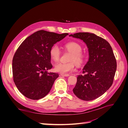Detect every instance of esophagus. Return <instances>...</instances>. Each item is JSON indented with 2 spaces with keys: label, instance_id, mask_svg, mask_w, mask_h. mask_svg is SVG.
I'll list each match as a JSON object with an SVG mask.
<instances>
[{
  "label": "esophagus",
  "instance_id": "34e87169",
  "mask_svg": "<svg viewBox=\"0 0 128 128\" xmlns=\"http://www.w3.org/2000/svg\"><path fill=\"white\" fill-rule=\"evenodd\" d=\"M60 76H69V74H62V73H60Z\"/></svg>",
  "mask_w": 128,
  "mask_h": 128
}]
</instances>
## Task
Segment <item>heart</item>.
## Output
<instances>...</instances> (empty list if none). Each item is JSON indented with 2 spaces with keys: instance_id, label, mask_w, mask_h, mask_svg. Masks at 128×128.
<instances>
[{
  "instance_id": "heart-1",
  "label": "heart",
  "mask_w": 128,
  "mask_h": 128,
  "mask_svg": "<svg viewBox=\"0 0 128 128\" xmlns=\"http://www.w3.org/2000/svg\"><path fill=\"white\" fill-rule=\"evenodd\" d=\"M65 48L72 53L68 63H58L55 66L56 72L62 74H67L75 69L76 64L77 66H81L86 60V56L82 53V48L81 45L76 42H69L64 45ZM50 54L51 59L54 61L59 60L61 51L59 46L54 45L50 50Z\"/></svg>"
}]
</instances>
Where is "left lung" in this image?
Segmentation results:
<instances>
[{
    "mask_svg": "<svg viewBox=\"0 0 128 128\" xmlns=\"http://www.w3.org/2000/svg\"><path fill=\"white\" fill-rule=\"evenodd\" d=\"M69 36L79 38L86 44L89 58L83 69V75L77 78L73 92L78 98L90 101L110 88L116 70V61L110 43L89 32H78Z\"/></svg>",
    "mask_w": 128,
    "mask_h": 128,
    "instance_id": "left-lung-1",
    "label": "left lung"
}]
</instances>
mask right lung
Returning a JSON list of instances; mask_svg holds the SVG:
<instances>
[{
    "label": "right lung",
    "instance_id": "add662e5",
    "mask_svg": "<svg viewBox=\"0 0 128 128\" xmlns=\"http://www.w3.org/2000/svg\"><path fill=\"white\" fill-rule=\"evenodd\" d=\"M39 30L27 37L15 53L12 61L13 80L21 94L38 100L47 95L59 74L52 68L50 50L68 35Z\"/></svg>",
    "mask_w": 128,
    "mask_h": 128
}]
</instances>
